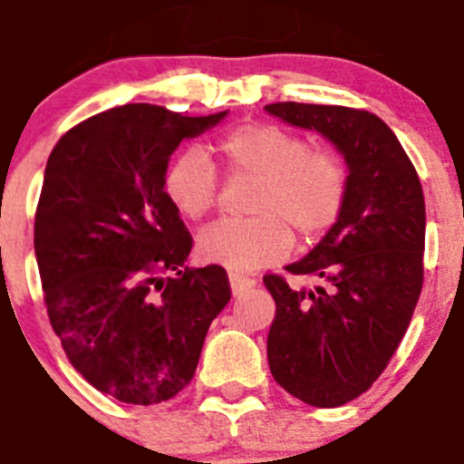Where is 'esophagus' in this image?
Returning <instances> with one entry per match:
<instances>
[{
    "label": "esophagus",
    "instance_id": "34e87169",
    "mask_svg": "<svg viewBox=\"0 0 464 464\" xmlns=\"http://www.w3.org/2000/svg\"><path fill=\"white\" fill-rule=\"evenodd\" d=\"M228 281H231V290H233V295H236V296L256 285L254 278L245 276V274H237V272H228Z\"/></svg>",
    "mask_w": 464,
    "mask_h": 464
}]
</instances>
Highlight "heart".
I'll list each match as a JSON object with an SVG mask.
<instances>
[{"instance_id": "b5f03b06", "label": "heart", "mask_w": 464, "mask_h": 464, "mask_svg": "<svg viewBox=\"0 0 464 464\" xmlns=\"http://www.w3.org/2000/svg\"><path fill=\"white\" fill-rule=\"evenodd\" d=\"M218 151L231 172L258 177V186L254 218L219 219L199 233L197 249L208 263L240 272L265 267L292 249V228L304 240H317L340 219L349 172L333 151L310 150L304 136L265 122L224 133ZM163 190L179 213L204 218L218 199V174L206 151H179L165 169Z\"/></svg>"}]
</instances>
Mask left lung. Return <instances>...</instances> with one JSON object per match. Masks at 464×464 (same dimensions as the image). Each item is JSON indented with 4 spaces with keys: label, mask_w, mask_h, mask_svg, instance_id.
I'll return each mask as SVG.
<instances>
[{
    "label": "left lung",
    "mask_w": 464,
    "mask_h": 464,
    "mask_svg": "<svg viewBox=\"0 0 464 464\" xmlns=\"http://www.w3.org/2000/svg\"><path fill=\"white\" fill-rule=\"evenodd\" d=\"M265 111L317 131L349 169L335 227L285 267L319 285L295 290L276 274L263 278L276 304L267 335L274 381L308 406H344L372 388L411 324L424 283V192L401 142L372 112L295 102Z\"/></svg>",
    "instance_id": "1"
}]
</instances>
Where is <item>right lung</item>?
I'll list each match as a JSON object with an SVG mask.
<instances>
[{"label":"right lung","mask_w":464,"mask_h":464,"mask_svg":"<svg viewBox=\"0 0 464 464\" xmlns=\"http://www.w3.org/2000/svg\"><path fill=\"white\" fill-rule=\"evenodd\" d=\"M227 115L124 103L76 124L49 154L34 231L49 322L74 370L118 401L181 392L231 299L224 267L181 269L192 237L163 190L181 140Z\"/></svg>","instance_id":"right-lung-1"}]
</instances>
